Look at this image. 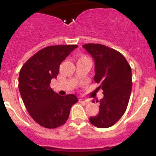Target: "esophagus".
Instances as JSON below:
<instances>
[{"instance_id":"34e87169","label":"esophagus","mask_w":156,"mask_h":156,"mask_svg":"<svg viewBox=\"0 0 156 156\" xmlns=\"http://www.w3.org/2000/svg\"><path fill=\"white\" fill-rule=\"evenodd\" d=\"M80 101L83 102V103H89V100H88V99H82V98H80Z\"/></svg>"}]
</instances>
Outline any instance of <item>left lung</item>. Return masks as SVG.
<instances>
[{
	"instance_id": "8db88e82",
	"label": "left lung",
	"mask_w": 156,
	"mask_h": 156,
	"mask_svg": "<svg viewBox=\"0 0 156 156\" xmlns=\"http://www.w3.org/2000/svg\"><path fill=\"white\" fill-rule=\"evenodd\" d=\"M82 47L94 58V80L101 83L98 89H103L104 95L99 101V113L89 121L98 128H109L126 111L132 88L131 68L116 50L101 44H86Z\"/></svg>"
}]
</instances>
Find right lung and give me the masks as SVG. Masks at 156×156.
Masks as SVG:
<instances>
[{
  "instance_id": "add662e5",
  "label": "right lung",
  "mask_w": 156,
  "mask_h": 156,
  "mask_svg": "<svg viewBox=\"0 0 156 156\" xmlns=\"http://www.w3.org/2000/svg\"><path fill=\"white\" fill-rule=\"evenodd\" d=\"M78 48L76 44L48 46L31 56L20 71L18 87L25 106L36 122L47 128L64 125L78 98L61 96L50 87L60 64Z\"/></svg>"
}]
</instances>
